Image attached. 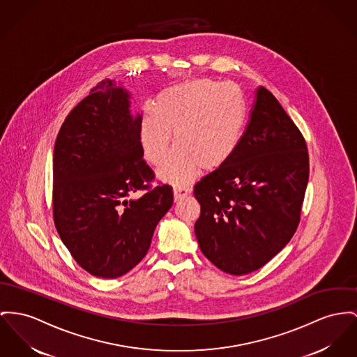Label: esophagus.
Returning <instances> with one entry per match:
<instances>
[{
  "mask_svg": "<svg viewBox=\"0 0 357 357\" xmlns=\"http://www.w3.org/2000/svg\"><path fill=\"white\" fill-rule=\"evenodd\" d=\"M190 188H188V187H174V190H173V196H174V200H176V202L180 200L181 197L190 195Z\"/></svg>",
  "mask_w": 357,
  "mask_h": 357,
  "instance_id": "obj_1",
  "label": "esophagus"
}]
</instances>
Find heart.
<instances>
[{
    "mask_svg": "<svg viewBox=\"0 0 357 357\" xmlns=\"http://www.w3.org/2000/svg\"><path fill=\"white\" fill-rule=\"evenodd\" d=\"M246 126V105L229 82L195 79L161 91L154 108L139 118V143L144 158L161 165L174 132L173 149L160 177L174 185L187 184L199 170H215L236 154Z\"/></svg>",
    "mask_w": 357,
    "mask_h": 357,
    "instance_id": "heart-1",
    "label": "heart"
}]
</instances>
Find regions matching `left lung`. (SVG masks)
<instances>
[{
    "mask_svg": "<svg viewBox=\"0 0 357 357\" xmlns=\"http://www.w3.org/2000/svg\"><path fill=\"white\" fill-rule=\"evenodd\" d=\"M307 181L305 138L260 86L236 154L193 188L202 208L195 234L203 255L230 275L260 269L295 234Z\"/></svg>",
    "mask_w": 357,
    "mask_h": 357,
    "instance_id": "left-lung-1",
    "label": "left lung"
}]
</instances>
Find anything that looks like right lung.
Instances as JSON below:
<instances>
[{
    "label": "right lung",
    "instance_id": "obj_1",
    "mask_svg": "<svg viewBox=\"0 0 357 357\" xmlns=\"http://www.w3.org/2000/svg\"><path fill=\"white\" fill-rule=\"evenodd\" d=\"M139 118L114 79L97 84L63 121L52 162L56 231L91 275L116 279L146 256L157 223L173 204L167 184L151 187ZM138 190L139 198L132 195Z\"/></svg>",
    "mask_w": 357,
    "mask_h": 357
}]
</instances>
